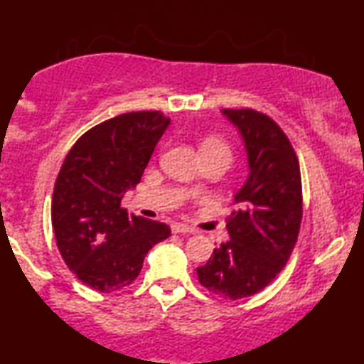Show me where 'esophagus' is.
<instances>
[{
  "instance_id": "esophagus-1",
  "label": "esophagus",
  "mask_w": 364,
  "mask_h": 364,
  "mask_svg": "<svg viewBox=\"0 0 364 364\" xmlns=\"http://www.w3.org/2000/svg\"><path fill=\"white\" fill-rule=\"evenodd\" d=\"M172 233H193V228L183 225V223H173Z\"/></svg>"
}]
</instances>
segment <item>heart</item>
<instances>
[{"instance_id": "obj_1", "label": "heart", "mask_w": 364, "mask_h": 364, "mask_svg": "<svg viewBox=\"0 0 364 364\" xmlns=\"http://www.w3.org/2000/svg\"><path fill=\"white\" fill-rule=\"evenodd\" d=\"M200 152L202 157H222L225 159L227 162H230L233 156L232 144L228 142L225 137L218 136V134H212V136L203 137V141L200 142Z\"/></svg>"}]
</instances>
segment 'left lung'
<instances>
[{
    "mask_svg": "<svg viewBox=\"0 0 364 364\" xmlns=\"http://www.w3.org/2000/svg\"><path fill=\"white\" fill-rule=\"evenodd\" d=\"M223 114L240 129L250 176L225 220L230 240L213 248L197 277L208 291L238 300L270 285L287 265L303 217L301 173L290 139L272 117L253 109Z\"/></svg>",
    "mask_w": 364,
    "mask_h": 364,
    "instance_id": "1",
    "label": "left lung"
}]
</instances>
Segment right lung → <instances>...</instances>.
<instances>
[{"label": "right lung", "instance_id": "add662e5", "mask_svg": "<svg viewBox=\"0 0 364 364\" xmlns=\"http://www.w3.org/2000/svg\"><path fill=\"white\" fill-rule=\"evenodd\" d=\"M167 126L159 111L119 114L84 132L64 159L51 203L56 245L69 270L94 290L131 285L147 252L171 235L166 223L121 207Z\"/></svg>", "mask_w": 364, "mask_h": 364}]
</instances>
